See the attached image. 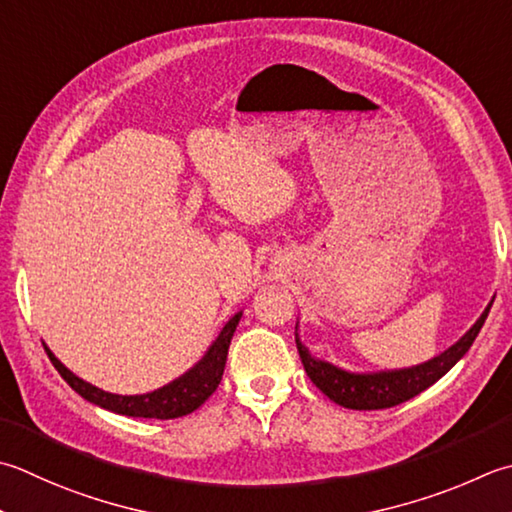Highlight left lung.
<instances>
[{
	"mask_svg": "<svg viewBox=\"0 0 512 512\" xmlns=\"http://www.w3.org/2000/svg\"><path fill=\"white\" fill-rule=\"evenodd\" d=\"M490 306H493V302L488 304L482 317L475 322V326L470 328L455 346L444 350L439 357L430 359V362L422 366L388 370V373H373V375L346 373V370L328 362H322V359L310 357L306 346L297 339V333H295V342L310 382L322 390L324 395L333 399L335 404L344 408H353V410L393 408L397 404L408 402V399H413L428 386H433L437 379H442L448 370L468 353V348L473 346L475 337L479 335V330H482L486 322Z\"/></svg>",
	"mask_w": 512,
	"mask_h": 512,
	"instance_id": "obj_1",
	"label": "left lung"
}]
</instances>
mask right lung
<instances>
[{
  "mask_svg": "<svg viewBox=\"0 0 512 512\" xmlns=\"http://www.w3.org/2000/svg\"><path fill=\"white\" fill-rule=\"evenodd\" d=\"M239 317H242V313H237L233 319H230L222 333H219V337L213 342V346H210L208 353L204 355L202 362H199L193 370H188L186 375L175 379L173 384L153 390V393H146V395L106 393V390L88 384L84 379H79L77 375L70 373V370L59 362V359L50 353L46 346L44 350L48 353L50 362H53V366L57 368V373L64 377V382L73 388L75 393L88 399V402L128 417L175 419V417H184L188 413H193V410L202 406L217 390L219 382H222L228 346L239 324Z\"/></svg>",
  "mask_w": 512,
  "mask_h": 512,
  "instance_id": "add662e5",
  "label": "right lung"
}]
</instances>
